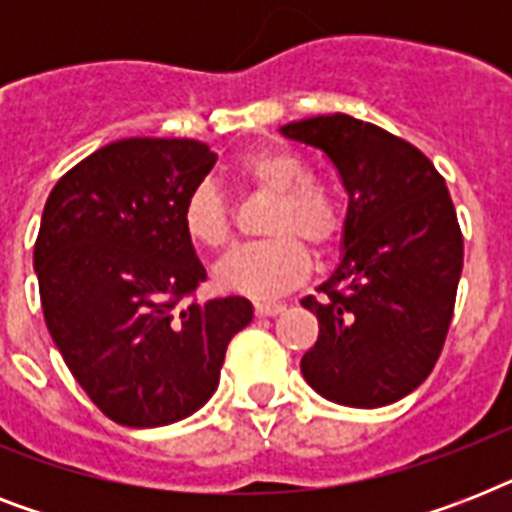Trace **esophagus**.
<instances>
[{
    "mask_svg": "<svg viewBox=\"0 0 512 512\" xmlns=\"http://www.w3.org/2000/svg\"><path fill=\"white\" fill-rule=\"evenodd\" d=\"M284 311V305L281 303H255V316L265 319V316H279Z\"/></svg>",
    "mask_w": 512,
    "mask_h": 512,
    "instance_id": "obj_1",
    "label": "esophagus"
}]
</instances>
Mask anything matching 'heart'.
<instances>
[{
  "label": "heart",
  "mask_w": 512,
  "mask_h": 512,
  "mask_svg": "<svg viewBox=\"0 0 512 512\" xmlns=\"http://www.w3.org/2000/svg\"><path fill=\"white\" fill-rule=\"evenodd\" d=\"M236 172L257 193L273 199L263 225L265 236L271 239L225 255L212 271L215 287L255 300L284 295L311 273L305 247L327 252L340 239L337 201L327 188L308 183V167L300 156L281 148L249 151L239 159ZM183 225L201 247L220 249L231 241V207L212 180H201L185 196Z\"/></svg>",
  "instance_id": "1"
}]
</instances>
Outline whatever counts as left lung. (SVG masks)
Wrapping results in <instances>:
<instances>
[{
    "label": "left lung",
    "mask_w": 512,
    "mask_h": 512,
    "mask_svg": "<svg viewBox=\"0 0 512 512\" xmlns=\"http://www.w3.org/2000/svg\"><path fill=\"white\" fill-rule=\"evenodd\" d=\"M319 148L348 193L340 263L303 308L319 340L300 361L319 396L377 409L420 388L444 348L462 233L444 177L412 143L348 114L279 127Z\"/></svg>",
    "instance_id": "left-lung-1"
}]
</instances>
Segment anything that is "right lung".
Segmentation results:
<instances>
[{
	"label": "right lung",
	"instance_id": "obj_1",
	"mask_svg": "<svg viewBox=\"0 0 512 512\" xmlns=\"http://www.w3.org/2000/svg\"><path fill=\"white\" fill-rule=\"evenodd\" d=\"M207 143L124 138L68 170L34 247L52 342L100 412L127 428L191 417L220 382L247 297L183 303L207 279L185 196L215 167Z\"/></svg>",
	"mask_w": 512,
	"mask_h": 512
}]
</instances>
